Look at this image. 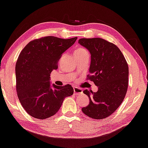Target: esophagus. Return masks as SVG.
<instances>
[{
	"mask_svg": "<svg viewBox=\"0 0 148 148\" xmlns=\"http://www.w3.org/2000/svg\"><path fill=\"white\" fill-rule=\"evenodd\" d=\"M74 94L75 95H78V94L83 93V90L81 88H78V87H74Z\"/></svg>",
	"mask_w": 148,
	"mask_h": 148,
	"instance_id": "1",
	"label": "esophagus"
}]
</instances>
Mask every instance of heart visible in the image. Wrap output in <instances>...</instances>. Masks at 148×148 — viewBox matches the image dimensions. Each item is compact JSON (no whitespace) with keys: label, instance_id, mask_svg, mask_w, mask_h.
I'll use <instances>...</instances> for the list:
<instances>
[{"label":"heart","instance_id":"1","mask_svg":"<svg viewBox=\"0 0 148 148\" xmlns=\"http://www.w3.org/2000/svg\"><path fill=\"white\" fill-rule=\"evenodd\" d=\"M84 53H88L87 50L85 49V48L80 47L78 49H77L75 51V54H84Z\"/></svg>","mask_w":148,"mask_h":148}]
</instances>
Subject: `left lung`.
<instances>
[{
    "label": "left lung",
    "instance_id": "1",
    "mask_svg": "<svg viewBox=\"0 0 148 148\" xmlns=\"http://www.w3.org/2000/svg\"><path fill=\"white\" fill-rule=\"evenodd\" d=\"M79 43L91 54L90 75L86 80L98 87L96 92L83 91L90 103L82 111L89 117L102 119L115 112L124 100L129 84V66L119 48L108 40L83 38Z\"/></svg>",
    "mask_w": 148,
    "mask_h": 148
}]
</instances>
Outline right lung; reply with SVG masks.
I'll return each mask as SVG.
<instances>
[{"instance_id": "obj_1", "label": "right lung", "mask_w": 148, "mask_h": 148, "mask_svg": "<svg viewBox=\"0 0 148 148\" xmlns=\"http://www.w3.org/2000/svg\"><path fill=\"white\" fill-rule=\"evenodd\" d=\"M47 36L30 41L19 54L16 64V91L19 100L33 117L45 119L55 115L63 101L73 94L70 84L50 86V73L57 69L62 54L75 42Z\"/></svg>"}]
</instances>
